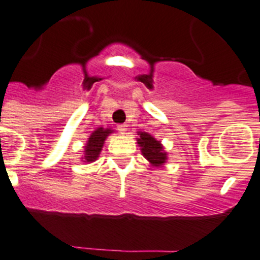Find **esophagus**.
<instances>
[{
  "label": "esophagus",
  "instance_id": "obj_1",
  "mask_svg": "<svg viewBox=\"0 0 260 260\" xmlns=\"http://www.w3.org/2000/svg\"><path fill=\"white\" fill-rule=\"evenodd\" d=\"M118 131L122 133V135H124V133L127 132V124H119L118 125Z\"/></svg>",
  "mask_w": 260,
  "mask_h": 260
}]
</instances>
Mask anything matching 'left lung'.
<instances>
[{
    "label": "left lung",
    "instance_id": "1",
    "mask_svg": "<svg viewBox=\"0 0 260 260\" xmlns=\"http://www.w3.org/2000/svg\"><path fill=\"white\" fill-rule=\"evenodd\" d=\"M137 141L138 145L142 147V154H144V156L149 160L150 163H152L156 167L166 163L167 154L163 151V146L151 135L141 132L140 133V138H138Z\"/></svg>",
    "mask_w": 260,
    "mask_h": 260
}]
</instances>
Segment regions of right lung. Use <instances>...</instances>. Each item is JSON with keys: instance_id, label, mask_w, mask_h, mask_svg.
<instances>
[{"instance_id": "right-lung-1", "label": "right lung", "mask_w": 260, "mask_h": 260, "mask_svg": "<svg viewBox=\"0 0 260 260\" xmlns=\"http://www.w3.org/2000/svg\"><path fill=\"white\" fill-rule=\"evenodd\" d=\"M110 129H104V128H97L93 133L91 135V137L88 138V144L86 146V151H84V159L87 161H93L99 157L101 149H103L104 141H105L106 136H109Z\"/></svg>"}]
</instances>
